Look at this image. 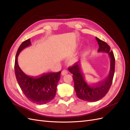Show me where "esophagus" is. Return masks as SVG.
<instances>
[{"label":"esophagus","instance_id":"esophagus-1","mask_svg":"<svg viewBox=\"0 0 130 130\" xmlns=\"http://www.w3.org/2000/svg\"><path fill=\"white\" fill-rule=\"evenodd\" d=\"M68 73V71L67 70H63L61 72V75H65Z\"/></svg>","mask_w":130,"mask_h":130}]
</instances>
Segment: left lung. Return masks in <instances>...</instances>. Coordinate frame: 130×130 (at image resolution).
Wrapping results in <instances>:
<instances>
[{
  "mask_svg": "<svg viewBox=\"0 0 130 130\" xmlns=\"http://www.w3.org/2000/svg\"><path fill=\"white\" fill-rule=\"evenodd\" d=\"M95 38L99 45L98 52H106L110 58V70L106 78L98 83L92 85L87 81L82 71L79 61L68 68L69 71L73 74L74 88L77 96L82 100L91 102L100 100L106 95L112 83L115 68V59L111 47L106 42L97 37Z\"/></svg>",
  "mask_w": 130,
  "mask_h": 130,
  "instance_id": "1",
  "label": "left lung"
}]
</instances>
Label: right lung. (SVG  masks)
I'll return each instance as SVG.
<instances>
[{
  "mask_svg": "<svg viewBox=\"0 0 130 130\" xmlns=\"http://www.w3.org/2000/svg\"><path fill=\"white\" fill-rule=\"evenodd\" d=\"M31 45V39L22 43L17 52L14 71L17 80L26 97L33 103L43 104L50 102L56 95L57 84L61 71L43 74L41 76L32 77L26 75L19 68L18 56L24 48Z\"/></svg>",
  "mask_w": 130,
  "mask_h": 130,
  "instance_id": "obj_1",
  "label": "right lung"
}]
</instances>
